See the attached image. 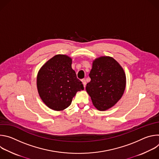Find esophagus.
Returning a JSON list of instances; mask_svg holds the SVG:
<instances>
[{
	"label": "esophagus",
	"instance_id": "1",
	"mask_svg": "<svg viewBox=\"0 0 159 159\" xmlns=\"http://www.w3.org/2000/svg\"><path fill=\"white\" fill-rule=\"evenodd\" d=\"M82 84H83L84 87V88H85V85H86V81H85V79H82Z\"/></svg>",
	"mask_w": 159,
	"mask_h": 159
}]
</instances>
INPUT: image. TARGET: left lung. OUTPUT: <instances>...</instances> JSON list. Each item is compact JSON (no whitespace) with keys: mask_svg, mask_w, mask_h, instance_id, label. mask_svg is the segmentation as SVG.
I'll use <instances>...</instances> for the list:
<instances>
[{"mask_svg":"<svg viewBox=\"0 0 159 159\" xmlns=\"http://www.w3.org/2000/svg\"><path fill=\"white\" fill-rule=\"evenodd\" d=\"M90 81L85 89L93 105L106 111L121 98L126 87V75L119 63L110 57H101L93 61Z\"/></svg>","mask_w":159,"mask_h":159,"instance_id":"1","label":"left lung"}]
</instances>
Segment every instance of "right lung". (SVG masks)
Segmentation results:
<instances>
[{
  "label": "right lung",
  "instance_id": "1",
  "mask_svg": "<svg viewBox=\"0 0 159 159\" xmlns=\"http://www.w3.org/2000/svg\"><path fill=\"white\" fill-rule=\"evenodd\" d=\"M72 60L65 55H57L45 63L37 75L39 95L49 108L62 111L69 107L77 92L84 85L72 68Z\"/></svg>",
  "mask_w": 159,
  "mask_h": 159
}]
</instances>
